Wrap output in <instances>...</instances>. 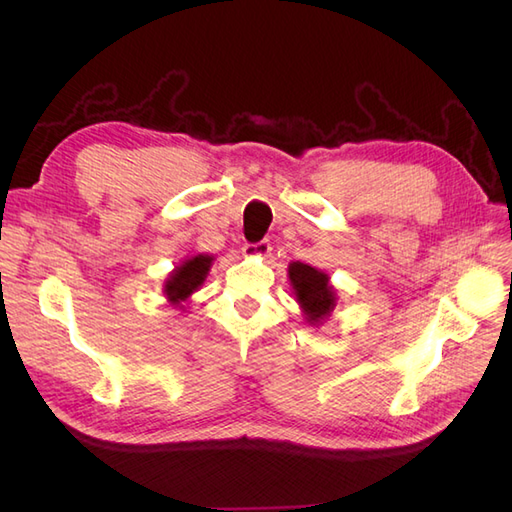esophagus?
Wrapping results in <instances>:
<instances>
[{
    "label": "esophagus",
    "mask_w": 512,
    "mask_h": 512,
    "mask_svg": "<svg viewBox=\"0 0 512 512\" xmlns=\"http://www.w3.org/2000/svg\"><path fill=\"white\" fill-rule=\"evenodd\" d=\"M271 252V241H258V243H245L243 254L245 256H254V258H265Z\"/></svg>",
    "instance_id": "34e87169"
}]
</instances>
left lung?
<instances>
[{"label":"left lung","instance_id":"left-lung-1","mask_svg":"<svg viewBox=\"0 0 512 512\" xmlns=\"http://www.w3.org/2000/svg\"><path fill=\"white\" fill-rule=\"evenodd\" d=\"M290 284L297 294L307 322L318 324L327 318L335 307V292L329 286V275L303 262H292L288 267Z\"/></svg>","mask_w":512,"mask_h":512}]
</instances>
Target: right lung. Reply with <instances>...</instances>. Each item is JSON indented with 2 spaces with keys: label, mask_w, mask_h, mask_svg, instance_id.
<instances>
[{
  "label": "right lung",
  "mask_w": 512,
  "mask_h": 512,
  "mask_svg": "<svg viewBox=\"0 0 512 512\" xmlns=\"http://www.w3.org/2000/svg\"><path fill=\"white\" fill-rule=\"evenodd\" d=\"M213 258L207 254H198L192 256L179 265L164 284L166 299L173 305H181L183 301H188L190 294L200 288V284L205 282V277L209 273Z\"/></svg>",
  "instance_id": "obj_1"
}]
</instances>
